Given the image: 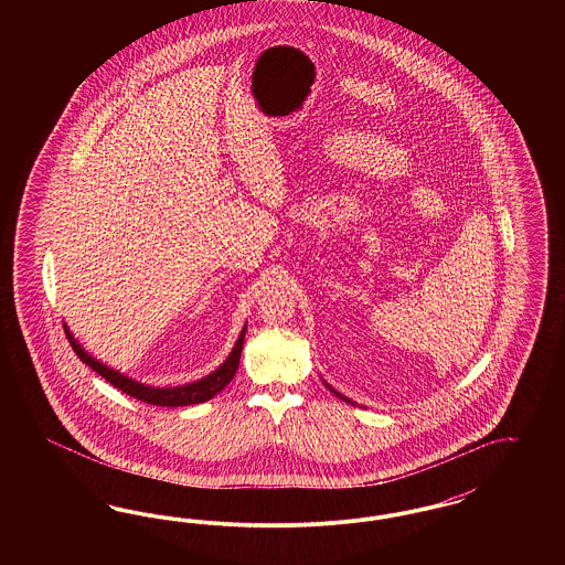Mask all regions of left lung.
Segmentation results:
<instances>
[{
	"label": "left lung",
	"mask_w": 565,
	"mask_h": 565,
	"mask_svg": "<svg viewBox=\"0 0 565 565\" xmlns=\"http://www.w3.org/2000/svg\"><path fill=\"white\" fill-rule=\"evenodd\" d=\"M323 385H326V387H328V390H330V392H332V394H334V396H339V398H341V401H345V403H350V404H355V403H353V401H350V398H348V396H343V394H341V392H337V390H334V387H332V385H328V383H326V381H323Z\"/></svg>",
	"instance_id": "1"
}]
</instances>
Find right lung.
Segmentation results:
<instances>
[{"mask_svg": "<svg viewBox=\"0 0 565 565\" xmlns=\"http://www.w3.org/2000/svg\"><path fill=\"white\" fill-rule=\"evenodd\" d=\"M65 328V334L72 343V350L76 351V355L81 358L84 364H88L95 373L104 376L106 381H109L114 387L122 390L125 394H129L131 398H137L141 403L157 404V406H189V404L205 403V401H212L215 394H220L237 373L239 369V358H242L243 339H245V326L239 332V339L235 343L233 351L228 353V358L215 369L214 373H210L199 381H192V383H184V385H175V387H154V385H146L141 381H135L131 376L120 373V371H114L109 369L108 364L99 362L97 358H93L88 351L82 348L78 343V339L72 334L70 326L63 323Z\"/></svg>", "mask_w": 565, "mask_h": 565, "instance_id": "obj_1", "label": "right lung"}]
</instances>
